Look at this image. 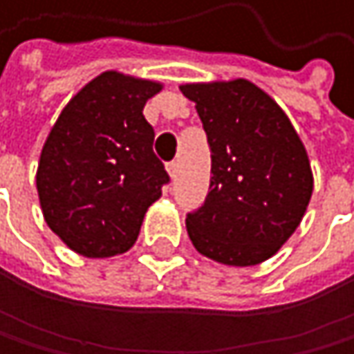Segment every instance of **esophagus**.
<instances>
[{
    "mask_svg": "<svg viewBox=\"0 0 354 354\" xmlns=\"http://www.w3.org/2000/svg\"><path fill=\"white\" fill-rule=\"evenodd\" d=\"M167 174H169V178H176V176H178V163L176 161L167 163Z\"/></svg>",
    "mask_w": 354,
    "mask_h": 354,
    "instance_id": "obj_1",
    "label": "esophagus"
}]
</instances>
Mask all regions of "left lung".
Instances as JSON below:
<instances>
[{
	"mask_svg": "<svg viewBox=\"0 0 354 354\" xmlns=\"http://www.w3.org/2000/svg\"><path fill=\"white\" fill-rule=\"evenodd\" d=\"M212 151L210 191L187 214L193 246L234 268L263 263L299 227L315 189L289 116L250 80L180 84Z\"/></svg>",
	"mask_w": 354,
	"mask_h": 354,
	"instance_id": "8db88e82",
	"label": "left lung"
}]
</instances>
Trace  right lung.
I'll use <instances>...</instances> for the list:
<instances>
[{"label": "right lung", "mask_w": 354, "mask_h": 354, "mask_svg": "<svg viewBox=\"0 0 354 354\" xmlns=\"http://www.w3.org/2000/svg\"><path fill=\"white\" fill-rule=\"evenodd\" d=\"M157 80L104 72L61 110L42 153L35 187L46 225L88 259L127 252L146 210L169 180L153 153L155 131L142 110Z\"/></svg>", "instance_id": "add662e5"}]
</instances>
